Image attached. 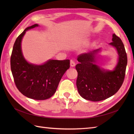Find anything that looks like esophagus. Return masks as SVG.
Instances as JSON below:
<instances>
[{
  "instance_id": "esophagus-1",
  "label": "esophagus",
  "mask_w": 134,
  "mask_h": 134,
  "mask_svg": "<svg viewBox=\"0 0 134 134\" xmlns=\"http://www.w3.org/2000/svg\"><path fill=\"white\" fill-rule=\"evenodd\" d=\"M75 65V62L73 60H71L70 61V66L72 67H74Z\"/></svg>"
}]
</instances>
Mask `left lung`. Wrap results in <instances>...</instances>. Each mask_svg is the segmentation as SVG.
<instances>
[{
	"instance_id": "8db88e82",
	"label": "left lung",
	"mask_w": 134,
	"mask_h": 134,
	"mask_svg": "<svg viewBox=\"0 0 134 134\" xmlns=\"http://www.w3.org/2000/svg\"><path fill=\"white\" fill-rule=\"evenodd\" d=\"M110 44L116 48L119 60L113 71H105L94 64L97 49L78 55L79 64L76 65L78 72L76 87L79 94L87 100L97 102L114 95L122 86L127 63V54L121 38L115 34Z\"/></svg>"
}]
</instances>
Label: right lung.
<instances>
[{"label": "right lung", "mask_w": 134, "mask_h": 134, "mask_svg": "<svg viewBox=\"0 0 134 134\" xmlns=\"http://www.w3.org/2000/svg\"><path fill=\"white\" fill-rule=\"evenodd\" d=\"M27 27L16 39L10 57V67L16 87L24 96L31 99L44 100L54 94L63 75L70 68V60H50L41 65L27 62L21 50L22 39Z\"/></svg>", "instance_id": "1"}]
</instances>
